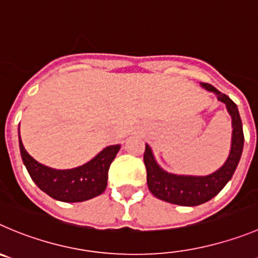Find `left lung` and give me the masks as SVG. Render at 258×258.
Listing matches in <instances>:
<instances>
[{
  "label": "left lung",
  "mask_w": 258,
  "mask_h": 258,
  "mask_svg": "<svg viewBox=\"0 0 258 258\" xmlns=\"http://www.w3.org/2000/svg\"><path fill=\"white\" fill-rule=\"evenodd\" d=\"M202 86L209 91H214L218 95L220 102L225 103L229 114L232 115L233 123V137L232 149L225 164L216 170L213 174L205 177H192V175H175L164 172L156 164L151 149L146 145L144 153V163L146 167V179L151 194L163 201L175 204L180 206H197L204 202H208L215 197L224 186L233 177L239 163L240 155L243 150V127L240 115L235 103L229 96L220 93L213 85L202 83Z\"/></svg>",
  "instance_id": "obj_1"
}]
</instances>
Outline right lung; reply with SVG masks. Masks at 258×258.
Wrapping results in <instances>:
<instances>
[{
	"instance_id": "right-lung-1",
	"label": "right lung",
	"mask_w": 258,
	"mask_h": 258,
	"mask_svg": "<svg viewBox=\"0 0 258 258\" xmlns=\"http://www.w3.org/2000/svg\"><path fill=\"white\" fill-rule=\"evenodd\" d=\"M21 159L35 184L52 199L63 202H80L99 196L107 187L108 170L121 145L105 148L93 160L75 169L56 170L38 163L24 148L21 139Z\"/></svg>"
}]
</instances>
